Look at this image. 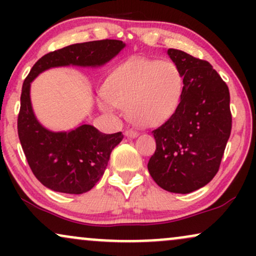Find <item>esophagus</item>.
<instances>
[{
  "instance_id": "obj_1",
  "label": "esophagus",
  "mask_w": 256,
  "mask_h": 256,
  "mask_svg": "<svg viewBox=\"0 0 256 256\" xmlns=\"http://www.w3.org/2000/svg\"><path fill=\"white\" fill-rule=\"evenodd\" d=\"M125 136L128 138H136L138 136V132L132 130V128H128V130L125 131Z\"/></svg>"
}]
</instances>
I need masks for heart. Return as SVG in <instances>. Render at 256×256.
<instances>
[{
	"mask_svg": "<svg viewBox=\"0 0 256 256\" xmlns=\"http://www.w3.org/2000/svg\"><path fill=\"white\" fill-rule=\"evenodd\" d=\"M183 76L171 61L134 58L116 67L104 82V108H126L128 118L140 128L165 122L177 110Z\"/></svg>",
	"mask_w": 256,
	"mask_h": 256,
	"instance_id": "heart-1",
	"label": "heart"
}]
</instances>
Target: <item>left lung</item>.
<instances>
[{"instance_id":"8db88e82","label":"left lung","mask_w":256,"mask_h":256,"mask_svg":"<svg viewBox=\"0 0 256 256\" xmlns=\"http://www.w3.org/2000/svg\"><path fill=\"white\" fill-rule=\"evenodd\" d=\"M167 54L184 85L177 110L152 131L156 150L148 171L164 190L189 194L207 185L218 172L231 134L230 92L210 62L177 49Z\"/></svg>"}]
</instances>
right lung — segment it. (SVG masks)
I'll list each match as a JSON object with an SVG mask.
<instances>
[{
    "label": "right lung",
    "instance_id": "add662e5",
    "mask_svg": "<svg viewBox=\"0 0 256 256\" xmlns=\"http://www.w3.org/2000/svg\"><path fill=\"white\" fill-rule=\"evenodd\" d=\"M125 46L122 40H104L64 46L40 58L22 84L18 134L34 174L52 192L78 195L92 189L104 176L112 150L124 136L122 132L102 134L86 122L70 131L49 130L32 108L31 83L54 67H101Z\"/></svg>",
    "mask_w": 256,
    "mask_h": 256
}]
</instances>
